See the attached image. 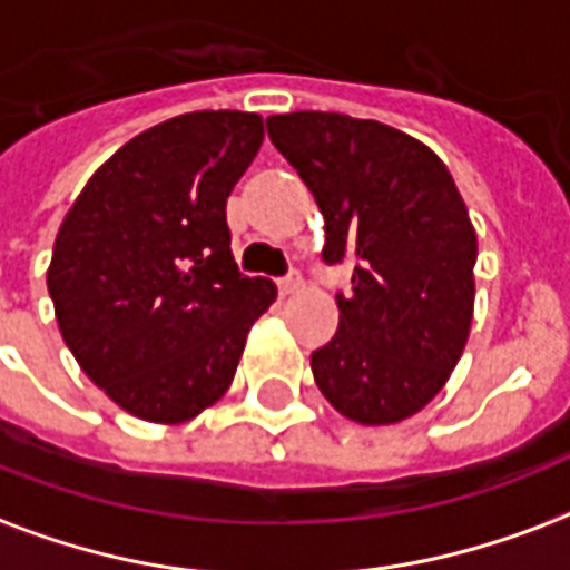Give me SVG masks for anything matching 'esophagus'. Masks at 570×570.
<instances>
[{"label":"esophagus","instance_id":"esophagus-1","mask_svg":"<svg viewBox=\"0 0 570 570\" xmlns=\"http://www.w3.org/2000/svg\"><path fill=\"white\" fill-rule=\"evenodd\" d=\"M302 286H304V284H302V277H298V272H293V275L284 277V281L277 284V289H281V295H284V298H289V295L298 293Z\"/></svg>","mask_w":570,"mask_h":570}]
</instances>
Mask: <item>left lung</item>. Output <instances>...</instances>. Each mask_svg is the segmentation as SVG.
Here are the masks:
<instances>
[{
	"label": "left lung",
	"instance_id": "8db88e82",
	"mask_svg": "<svg viewBox=\"0 0 570 570\" xmlns=\"http://www.w3.org/2000/svg\"><path fill=\"white\" fill-rule=\"evenodd\" d=\"M268 137L325 217V263L353 259V295L311 371L325 401L380 428L428 406L469 341L478 236L440 155L373 119L298 110Z\"/></svg>",
	"mask_w": 570,
	"mask_h": 570
}]
</instances>
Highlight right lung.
<instances>
[{
  "label": "right lung",
  "mask_w": 570,
  "mask_h": 570,
  "mask_svg": "<svg viewBox=\"0 0 570 570\" xmlns=\"http://www.w3.org/2000/svg\"><path fill=\"white\" fill-rule=\"evenodd\" d=\"M263 116L197 110L142 130L95 169L56 233L47 289L62 341L116 406L181 424L224 397L250 325L277 298L242 277L227 199Z\"/></svg>",
  "instance_id": "right-lung-1"
}]
</instances>
